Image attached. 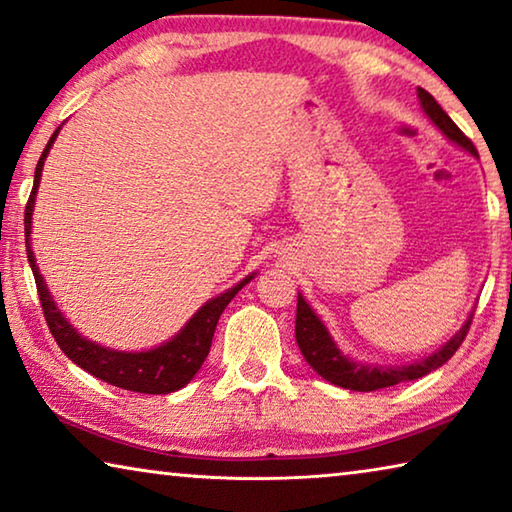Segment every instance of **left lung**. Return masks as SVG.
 Listing matches in <instances>:
<instances>
[{"instance_id":"8db88e82","label":"left lung","mask_w":512,"mask_h":512,"mask_svg":"<svg viewBox=\"0 0 512 512\" xmlns=\"http://www.w3.org/2000/svg\"><path fill=\"white\" fill-rule=\"evenodd\" d=\"M418 98H421V105L427 117L437 124L439 131L444 133L448 140L460 144L462 149L469 151V154L478 156L474 142H471L469 137L453 124V119L441 110V105L434 101L432 94H427L425 89L418 87ZM471 319H474V315H469L462 329L432 356H427L423 361H416L411 365H400V368L398 365H395V368H384V365L356 363L352 358L342 354L338 345L333 342L331 333L326 331L322 319L315 315V310H312L299 294V303H296V342H299L303 358L308 361L310 368L315 370L319 377H324L326 381H331V384L340 388H349V391H379V388L395 386L400 384V381L425 377L427 372L441 368V365H444L448 358L460 349L464 338H467Z\"/></svg>"}]
</instances>
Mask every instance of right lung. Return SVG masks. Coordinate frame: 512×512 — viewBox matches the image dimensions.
Wrapping results in <instances>:
<instances>
[{
    "label": "right lung",
    "mask_w": 512,
    "mask_h": 512,
    "mask_svg": "<svg viewBox=\"0 0 512 512\" xmlns=\"http://www.w3.org/2000/svg\"><path fill=\"white\" fill-rule=\"evenodd\" d=\"M57 133H52L48 140V147L43 149L41 158H38L36 172H34V188L32 195H29L27 207H25V243H27V259L29 266L34 271L38 299H41V308L45 315V322H48V329L52 338L57 340V345L75 365H80L82 370H87L89 375L98 379L108 381V384L124 388V391H135V393H149V395H165L174 393L188 384L190 379L195 377V372L202 368L204 358L209 356L213 331H216V324L223 310L227 308L236 292L246 285V282L253 280V276L243 278L239 285L227 289L225 294L216 296L202 305L200 310L190 317V322L183 326V329L174 335L172 340L163 342V345L156 349H149V352H117V349H108L96 345L73 329L71 324L66 322L64 315L57 310L55 301H52L50 289L45 285L41 273H38L36 259L32 253V243H29V236H32V211H34V200L38 193V181H41L43 163L48 158V151L57 140Z\"/></svg>",
    "instance_id": "add662e5"
}]
</instances>
